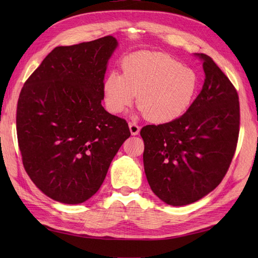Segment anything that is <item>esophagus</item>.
<instances>
[{
    "mask_svg": "<svg viewBox=\"0 0 258 258\" xmlns=\"http://www.w3.org/2000/svg\"><path fill=\"white\" fill-rule=\"evenodd\" d=\"M129 129H130V132H131V135L132 136H137V135H139V132H140V128L137 123H135V122H129Z\"/></svg>",
    "mask_w": 258,
    "mask_h": 258,
    "instance_id": "obj_1",
    "label": "esophagus"
}]
</instances>
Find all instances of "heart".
<instances>
[{
  "label": "heart",
  "instance_id": "b5f03b06",
  "mask_svg": "<svg viewBox=\"0 0 258 258\" xmlns=\"http://www.w3.org/2000/svg\"><path fill=\"white\" fill-rule=\"evenodd\" d=\"M122 74L112 72L103 83L107 111L120 114L134 103L148 121L170 122L182 116L197 95L199 76L161 52L138 51L121 62Z\"/></svg>",
  "mask_w": 258,
  "mask_h": 258
}]
</instances>
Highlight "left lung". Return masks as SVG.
Listing matches in <instances>:
<instances>
[{"mask_svg": "<svg viewBox=\"0 0 258 258\" xmlns=\"http://www.w3.org/2000/svg\"><path fill=\"white\" fill-rule=\"evenodd\" d=\"M204 63L205 84L178 118L147 124L143 162L153 192L167 205L181 207L205 197L220 185L236 152L240 105L236 88L212 58Z\"/></svg>", "mask_w": 258, "mask_h": 258, "instance_id": "1", "label": "left lung"}]
</instances>
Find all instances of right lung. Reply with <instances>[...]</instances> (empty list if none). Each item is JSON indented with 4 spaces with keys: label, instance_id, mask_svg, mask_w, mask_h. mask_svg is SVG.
Returning a JSON list of instances; mask_svg holds the SVG:
<instances>
[{
    "label": "right lung",
    "instance_id": "1",
    "mask_svg": "<svg viewBox=\"0 0 258 258\" xmlns=\"http://www.w3.org/2000/svg\"><path fill=\"white\" fill-rule=\"evenodd\" d=\"M117 45L108 35L59 46L21 89L16 124L23 167L46 196L62 204L91 198L130 137L127 121L101 104Z\"/></svg>",
    "mask_w": 258,
    "mask_h": 258
}]
</instances>
